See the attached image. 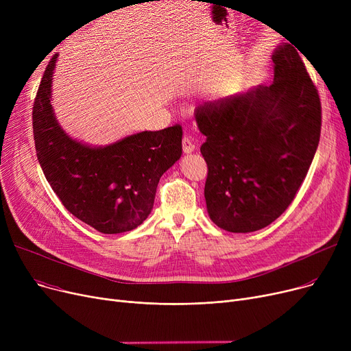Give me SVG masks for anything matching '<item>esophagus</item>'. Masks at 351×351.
<instances>
[{"instance_id":"1","label":"esophagus","mask_w":351,"mask_h":351,"mask_svg":"<svg viewBox=\"0 0 351 351\" xmlns=\"http://www.w3.org/2000/svg\"><path fill=\"white\" fill-rule=\"evenodd\" d=\"M182 146H183V152H185V154H192L195 151V145L191 142V139L188 136L183 138Z\"/></svg>"}]
</instances>
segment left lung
<instances>
[{
  "label": "left lung",
  "instance_id": "obj_1",
  "mask_svg": "<svg viewBox=\"0 0 351 351\" xmlns=\"http://www.w3.org/2000/svg\"><path fill=\"white\" fill-rule=\"evenodd\" d=\"M271 60V85L196 108L208 213L233 233L263 229L289 208L319 146L320 98L299 52L283 44Z\"/></svg>",
  "mask_w": 351,
  "mask_h": 351
}]
</instances>
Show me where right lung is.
<instances>
[{"label": "right lung", "mask_w": 351, "mask_h": 351, "mask_svg": "<svg viewBox=\"0 0 351 351\" xmlns=\"http://www.w3.org/2000/svg\"><path fill=\"white\" fill-rule=\"evenodd\" d=\"M53 55L32 108L35 151L65 209L101 233L129 232L149 216L160 176L182 155V126L143 131L105 146L71 138L51 105Z\"/></svg>", "instance_id": "right-lung-1"}]
</instances>
